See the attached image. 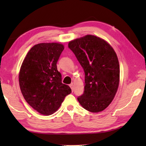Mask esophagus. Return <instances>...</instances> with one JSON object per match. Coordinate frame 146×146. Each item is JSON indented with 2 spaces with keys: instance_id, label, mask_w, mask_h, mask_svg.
<instances>
[{
  "instance_id": "esophagus-1",
  "label": "esophagus",
  "mask_w": 146,
  "mask_h": 146,
  "mask_svg": "<svg viewBox=\"0 0 146 146\" xmlns=\"http://www.w3.org/2000/svg\"><path fill=\"white\" fill-rule=\"evenodd\" d=\"M70 88H71V90H72V92H73V91H74V87H73V84H71L70 85Z\"/></svg>"
}]
</instances>
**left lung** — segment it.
<instances>
[{"mask_svg": "<svg viewBox=\"0 0 146 146\" xmlns=\"http://www.w3.org/2000/svg\"><path fill=\"white\" fill-rule=\"evenodd\" d=\"M68 47L85 73L84 91L78 101L89 111H102L112 102L119 85L117 54L107 42L91 35L70 41Z\"/></svg>", "mask_w": 146, "mask_h": 146, "instance_id": "8db88e82", "label": "left lung"}]
</instances>
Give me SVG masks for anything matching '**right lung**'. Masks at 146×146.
<instances>
[{
    "label": "right lung",
    "instance_id": "1",
    "mask_svg": "<svg viewBox=\"0 0 146 146\" xmlns=\"http://www.w3.org/2000/svg\"><path fill=\"white\" fill-rule=\"evenodd\" d=\"M64 47L59 43H40L32 47L20 70V88L24 99L42 115H49L60 108L70 86L62 83L56 63Z\"/></svg>",
    "mask_w": 146,
    "mask_h": 146
}]
</instances>
